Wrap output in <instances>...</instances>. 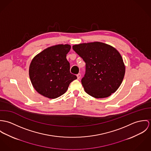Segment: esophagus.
<instances>
[{"label": "esophagus", "instance_id": "obj_1", "mask_svg": "<svg viewBox=\"0 0 151 151\" xmlns=\"http://www.w3.org/2000/svg\"><path fill=\"white\" fill-rule=\"evenodd\" d=\"M76 76H77L78 79H79L81 78V73H78V74H77V75H76Z\"/></svg>", "mask_w": 151, "mask_h": 151}]
</instances>
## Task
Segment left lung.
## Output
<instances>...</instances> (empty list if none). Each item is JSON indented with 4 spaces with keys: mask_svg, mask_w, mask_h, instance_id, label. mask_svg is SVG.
Returning <instances> with one entry per match:
<instances>
[{
    "mask_svg": "<svg viewBox=\"0 0 151 151\" xmlns=\"http://www.w3.org/2000/svg\"><path fill=\"white\" fill-rule=\"evenodd\" d=\"M72 49L86 63L81 82L88 94L102 99L117 90L125 73L123 59L117 50L98 42L75 45Z\"/></svg>",
    "mask_w": 151,
    "mask_h": 151,
    "instance_id": "obj_1",
    "label": "left lung"
}]
</instances>
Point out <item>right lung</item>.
Returning a JSON list of instances; mask_svg holds the SVG:
<instances>
[{"instance_id": "add662e5", "label": "right lung", "mask_w": 151, "mask_h": 151, "mask_svg": "<svg viewBox=\"0 0 151 151\" xmlns=\"http://www.w3.org/2000/svg\"><path fill=\"white\" fill-rule=\"evenodd\" d=\"M69 45L50 47L36 55L29 66V77L35 89L49 99H56L64 94L69 84L77 79L70 72L67 54Z\"/></svg>"}]
</instances>
